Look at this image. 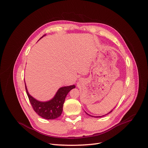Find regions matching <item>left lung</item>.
Instances as JSON below:
<instances>
[{"label": "left lung", "instance_id": "8db88e82", "mask_svg": "<svg viewBox=\"0 0 148 148\" xmlns=\"http://www.w3.org/2000/svg\"><path fill=\"white\" fill-rule=\"evenodd\" d=\"M113 109H114V108H113ZM113 111V110H111L109 113H111ZM86 113L88 114V115H89V116H92V117H95V118H101V117H103V116H106V115H107V114H108V113H107V114H105V115H103V116H91V115H90V114H89L88 113H87L86 112Z\"/></svg>", "mask_w": 148, "mask_h": 148}]
</instances>
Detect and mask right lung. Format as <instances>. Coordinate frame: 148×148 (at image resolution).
Here are the masks:
<instances>
[{
	"instance_id": "1",
	"label": "right lung",
	"mask_w": 148,
	"mask_h": 148,
	"mask_svg": "<svg viewBox=\"0 0 148 148\" xmlns=\"http://www.w3.org/2000/svg\"><path fill=\"white\" fill-rule=\"evenodd\" d=\"M25 88L29 101L34 111L41 118L46 119H56L61 115L63 110V106L65 98L68 92L75 88V85L62 87L59 89L56 94L51 100L41 102L31 96L27 91L26 84Z\"/></svg>"
}]
</instances>
